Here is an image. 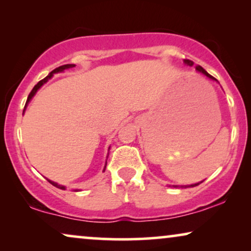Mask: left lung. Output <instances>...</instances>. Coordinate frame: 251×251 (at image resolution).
Wrapping results in <instances>:
<instances>
[{
  "mask_svg": "<svg viewBox=\"0 0 251 251\" xmlns=\"http://www.w3.org/2000/svg\"><path fill=\"white\" fill-rule=\"evenodd\" d=\"M184 63L187 65V66H193V61L192 60H188V59H184ZM197 71L199 72V73H201V74H203L204 76H207L208 78H210V80H212V81H216V82H218L217 80H216V78L214 77V76H211L210 74L208 73L207 71L205 70H203V68H202L201 66H197ZM203 181V180H202ZM202 181H200V183H197V184H191V185H173L174 187H181V188H187V187H195V186H198L199 184H201Z\"/></svg>",
  "mask_w": 251,
  "mask_h": 251,
  "instance_id": "left-lung-1",
  "label": "left lung"
}]
</instances>
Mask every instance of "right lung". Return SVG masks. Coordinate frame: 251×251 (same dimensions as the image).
<instances>
[{"label": "right lung", "mask_w": 251, "mask_h": 251, "mask_svg": "<svg viewBox=\"0 0 251 251\" xmlns=\"http://www.w3.org/2000/svg\"><path fill=\"white\" fill-rule=\"evenodd\" d=\"M73 67H75V65L74 64H67V65H63V66H59V67H57L56 70H53L52 72H50L49 73V75H48L47 77H44L43 80H41L39 83H37L35 87L33 88V90L30 91V94L28 95V98H27V101H26V105H25V108H24V112L26 111V107H27V105H28V102L32 100V98L34 97V96H35V94L37 92V90H39V89L42 87V85L44 84V83H47L48 81L50 80L51 77L53 76V74H57V73H61V72H64V71H66V70H70V68H73ZM108 151H109V147H108ZM107 157H108V154H107ZM106 164H107V159H106V162H105V166H104V169H102V171H105V169H106ZM47 180L49 181V183L51 184V185H53L54 187H57V188H60V190H66V187L64 186V185H60V184H58V183H56V181H52V180H50V179H48L47 178ZM75 191H78V190H75Z\"/></svg>", "instance_id": "1"}]
</instances>
